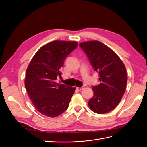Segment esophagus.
<instances>
[{
    "label": "esophagus",
    "mask_w": 147,
    "mask_h": 147,
    "mask_svg": "<svg viewBox=\"0 0 147 147\" xmlns=\"http://www.w3.org/2000/svg\"><path fill=\"white\" fill-rule=\"evenodd\" d=\"M84 89V86H82V87H81V88H79V87H78V88H77V90L79 91H81V90H83Z\"/></svg>",
    "instance_id": "1"
}]
</instances>
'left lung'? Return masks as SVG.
<instances>
[{
  "label": "left lung",
  "instance_id": "8db88e82",
  "mask_svg": "<svg viewBox=\"0 0 147 147\" xmlns=\"http://www.w3.org/2000/svg\"><path fill=\"white\" fill-rule=\"evenodd\" d=\"M79 45L99 75L100 83L92 88L94 96L88 102L89 107L98 114L108 113L116 108L126 91L125 65L112 49L99 41L84 42Z\"/></svg>",
  "mask_w": 147,
  "mask_h": 147
}]
</instances>
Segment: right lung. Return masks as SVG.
I'll list each match as a JSON object with an SVG mask.
<instances>
[{
  "instance_id": "obj_1",
  "label": "right lung",
  "mask_w": 147,
  "mask_h": 147,
  "mask_svg": "<svg viewBox=\"0 0 147 147\" xmlns=\"http://www.w3.org/2000/svg\"><path fill=\"white\" fill-rule=\"evenodd\" d=\"M78 46L76 42L55 40L42 47L28 67L25 87L40 113L48 117L59 116L67 109L75 87L56 82L66 57Z\"/></svg>"
}]
</instances>
